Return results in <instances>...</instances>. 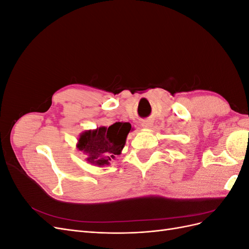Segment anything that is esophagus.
Here are the masks:
<instances>
[{"mask_svg": "<svg viewBox=\"0 0 249 249\" xmlns=\"http://www.w3.org/2000/svg\"><path fill=\"white\" fill-rule=\"evenodd\" d=\"M141 125L144 127V129H148V127L152 125V122H150L149 119H146V120H143V122L141 123Z\"/></svg>", "mask_w": 249, "mask_h": 249, "instance_id": "34e87169", "label": "esophagus"}]
</instances>
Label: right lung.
Here are the masks:
<instances>
[{
  "instance_id": "add662e5",
  "label": "right lung",
  "mask_w": 249,
  "mask_h": 249,
  "mask_svg": "<svg viewBox=\"0 0 249 249\" xmlns=\"http://www.w3.org/2000/svg\"><path fill=\"white\" fill-rule=\"evenodd\" d=\"M131 130L129 123H115L108 127L85 131L80 135L77 147L87 156L86 161L89 164L102 167L122 154Z\"/></svg>"
}]
</instances>
